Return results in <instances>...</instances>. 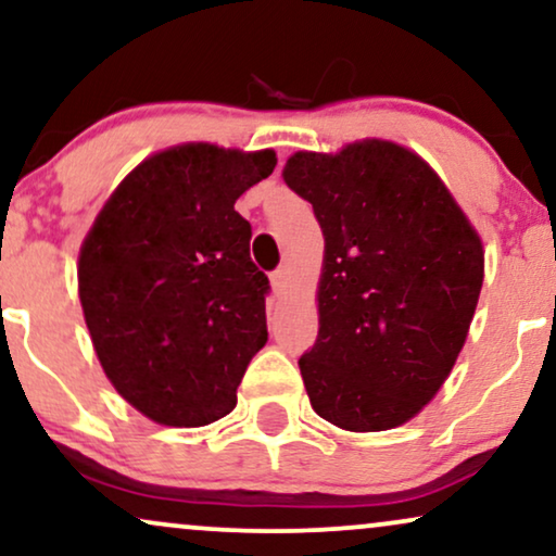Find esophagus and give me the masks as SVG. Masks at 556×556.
Here are the masks:
<instances>
[{"label":"esophagus","mask_w":556,"mask_h":556,"mask_svg":"<svg viewBox=\"0 0 556 556\" xmlns=\"http://www.w3.org/2000/svg\"><path fill=\"white\" fill-rule=\"evenodd\" d=\"M271 290H274V294H277V298L287 294V271L285 269L271 271Z\"/></svg>","instance_id":"34e87169"}]
</instances>
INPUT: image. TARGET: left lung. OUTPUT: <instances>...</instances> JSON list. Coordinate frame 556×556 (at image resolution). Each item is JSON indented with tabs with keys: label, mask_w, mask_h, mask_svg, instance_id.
<instances>
[{
	"label": "left lung",
	"mask_w": 556,
	"mask_h": 556,
	"mask_svg": "<svg viewBox=\"0 0 556 556\" xmlns=\"http://www.w3.org/2000/svg\"><path fill=\"white\" fill-rule=\"evenodd\" d=\"M282 177L326 238L318 339L300 356L313 410L343 431L403 426L465 346L484 277L480 236L439 174L390 140L298 151Z\"/></svg>",
	"instance_id": "8db88e82"
}]
</instances>
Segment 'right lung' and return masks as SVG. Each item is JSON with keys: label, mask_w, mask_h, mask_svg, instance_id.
Masks as SVG:
<instances>
[{"label": "right lung", "mask_w": 556, "mask_h": 556, "mask_svg": "<svg viewBox=\"0 0 556 556\" xmlns=\"http://www.w3.org/2000/svg\"><path fill=\"white\" fill-rule=\"evenodd\" d=\"M274 151L185 143L153 153L112 192L79 251V300L104 375L161 426L228 416L266 343L269 279L251 262L236 200Z\"/></svg>", "instance_id": "1"}]
</instances>
